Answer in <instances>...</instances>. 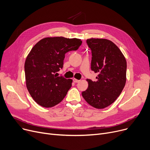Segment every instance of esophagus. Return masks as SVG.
<instances>
[{
	"instance_id": "1",
	"label": "esophagus",
	"mask_w": 150,
	"mask_h": 150,
	"mask_svg": "<svg viewBox=\"0 0 150 150\" xmlns=\"http://www.w3.org/2000/svg\"><path fill=\"white\" fill-rule=\"evenodd\" d=\"M73 81H74V82H75V83H78V82H80V80H77V79H76V78H74V79H73Z\"/></svg>"
}]
</instances>
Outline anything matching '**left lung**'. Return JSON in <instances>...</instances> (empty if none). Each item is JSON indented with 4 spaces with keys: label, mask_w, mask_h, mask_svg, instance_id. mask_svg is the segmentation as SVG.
Here are the masks:
<instances>
[{
    "label": "left lung",
    "mask_w": 150,
    "mask_h": 150,
    "mask_svg": "<svg viewBox=\"0 0 150 150\" xmlns=\"http://www.w3.org/2000/svg\"><path fill=\"white\" fill-rule=\"evenodd\" d=\"M92 52L91 70L97 81L87 79L88 88L82 96L91 106L103 109L111 105L122 92L127 81V61L114 42L106 39L86 41Z\"/></svg>",
    "instance_id": "1"
}]
</instances>
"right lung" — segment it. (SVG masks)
<instances>
[{"label":"right lung","mask_w":150,"mask_h":150,"mask_svg":"<svg viewBox=\"0 0 150 150\" xmlns=\"http://www.w3.org/2000/svg\"><path fill=\"white\" fill-rule=\"evenodd\" d=\"M81 39L64 37L45 38L31 49L25 62L27 88L31 97L40 106L51 108L66 97L72 80L58 76L63 67L65 54L76 50Z\"/></svg>","instance_id":"1"}]
</instances>
